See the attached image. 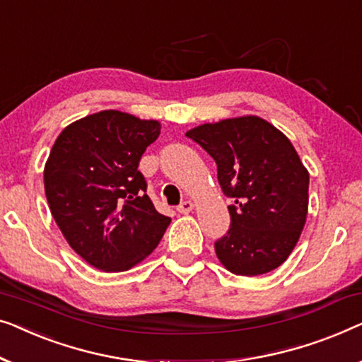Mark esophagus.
I'll return each instance as SVG.
<instances>
[{
	"label": "esophagus",
	"mask_w": 362,
	"mask_h": 362,
	"mask_svg": "<svg viewBox=\"0 0 362 362\" xmlns=\"http://www.w3.org/2000/svg\"><path fill=\"white\" fill-rule=\"evenodd\" d=\"M192 210H193V203H192V202H188V200L182 202L180 205L177 206V211L182 213V215H187V213H190Z\"/></svg>",
	"instance_id": "1"
}]
</instances>
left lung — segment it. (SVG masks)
<instances>
[{
	"instance_id": "8db88e82",
	"label": "left lung",
	"mask_w": 362,
	"mask_h": 362,
	"mask_svg": "<svg viewBox=\"0 0 362 362\" xmlns=\"http://www.w3.org/2000/svg\"><path fill=\"white\" fill-rule=\"evenodd\" d=\"M187 137L218 165L231 198L230 230L215 241L220 262L236 276H261L288 257L305 226L308 172L292 142L257 116L202 124Z\"/></svg>"
}]
</instances>
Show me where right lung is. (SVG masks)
Segmentation results:
<instances>
[{"label":"right lung","instance_id":"1","mask_svg":"<svg viewBox=\"0 0 362 362\" xmlns=\"http://www.w3.org/2000/svg\"><path fill=\"white\" fill-rule=\"evenodd\" d=\"M157 121L108 110L67 126L44 169L50 213L70 247L105 272L128 271L154 251L169 226L137 170Z\"/></svg>","mask_w":362,"mask_h":362}]
</instances>
